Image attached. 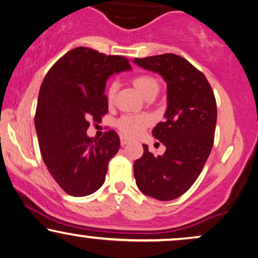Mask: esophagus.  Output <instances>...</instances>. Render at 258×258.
<instances>
[{"mask_svg": "<svg viewBox=\"0 0 258 258\" xmlns=\"http://www.w3.org/2000/svg\"><path fill=\"white\" fill-rule=\"evenodd\" d=\"M130 142V141L124 136H121V146H126Z\"/></svg>", "mask_w": 258, "mask_h": 258, "instance_id": "obj_1", "label": "esophagus"}]
</instances>
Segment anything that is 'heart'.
<instances>
[{"label":"heart","instance_id":"1","mask_svg":"<svg viewBox=\"0 0 258 258\" xmlns=\"http://www.w3.org/2000/svg\"><path fill=\"white\" fill-rule=\"evenodd\" d=\"M134 87L140 91L143 96H147L151 91H158V82L150 75H140L133 80ZM116 87L111 84L107 91L108 101L111 102L114 100ZM150 118L148 116L142 115H125L122 116L117 121V128L123 135L126 137H136L139 136L147 125H149Z\"/></svg>","mask_w":258,"mask_h":258}]
</instances>
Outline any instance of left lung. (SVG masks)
<instances>
[{
	"label": "left lung",
	"instance_id": "8db88e82",
	"mask_svg": "<svg viewBox=\"0 0 258 258\" xmlns=\"http://www.w3.org/2000/svg\"><path fill=\"white\" fill-rule=\"evenodd\" d=\"M134 62L157 73L167 82L164 122L153 135L167 148L154 156L143 144L142 157L134 162L136 184L144 195L171 201L188 191L199 177L214 146L216 100L207 77L185 58L163 54Z\"/></svg>",
	"mask_w": 258,
	"mask_h": 258
}]
</instances>
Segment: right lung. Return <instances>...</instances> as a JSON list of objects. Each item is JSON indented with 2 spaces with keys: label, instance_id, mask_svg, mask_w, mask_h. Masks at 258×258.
I'll return each instance as SVG.
<instances>
[{
  "label": "right lung",
  "instance_id": "right-lung-1",
  "mask_svg": "<svg viewBox=\"0 0 258 258\" xmlns=\"http://www.w3.org/2000/svg\"><path fill=\"white\" fill-rule=\"evenodd\" d=\"M130 69L123 56L79 47L59 58L41 84L35 114L38 144L49 172L68 195H90L104 183L119 137L109 130L94 140L87 129L89 119L98 122L108 112L107 80Z\"/></svg>",
  "mask_w": 258,
  "mask_h": 258
}]
</instances>
